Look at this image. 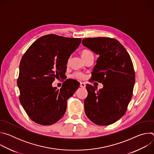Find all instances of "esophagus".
Listing matches in <instances>:
<instances>
[{
  "mask_svg": "<svg viewBox=\"0 0 154 154\" xmlns=\"http://www.w3.org/2000/svg\"><path fill=\"white\" fill-rule=\"evenodd\" d=\"M80 86L81 88H85L86 86V85L85 83H83V82H80Z\"/></svg>",
  "mask_w": 154,
  "mask_h": 154,
  "instance_id": "34e87169",
  "label": "esophagus"
}]
</instances>
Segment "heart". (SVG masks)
Wrapping results in <instances>:
<instances>
[{"mask_svg": "<svg viewBox=\"0 0 154 154\" xmlns=\"http://www.w3.org/2000/svg\"><path fill=\"white\" fill-rule=\"evenodd\" d=\"M81 54H82V56L83 58L93 55L92 52L90 50L86 49H83L81 52ZM72 77L75 78V79H83L85 77V75L82 72H75L72 75Z\"/></svg>", "mask_w": 154, "mask_h": 154, "instance_id": "1", "label": "heart"}]
</instances>
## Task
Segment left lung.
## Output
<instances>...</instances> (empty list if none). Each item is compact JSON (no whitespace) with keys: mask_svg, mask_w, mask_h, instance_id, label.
Returning <instances> with one entry per match:
<instances>
[{"mask_svg":"<svg viewBox=\"0 0 154 154\" xmlns=\"http://www.w3.org/2000/svg\"><path fill=\"white\" fill-rule=\"evenodd\" d=\"M82 45L99 54L93 69V79L103 85L96 91L87 84L88 93L84 100L86 116L99 125H108L125 113L133 95L135 81L131 58L116 39L97 37L83 39Z\"/></svg>","mask_w":154,"mask_h":154,"instance_id":"8db88e82","label":"left lung"}]
</instances>
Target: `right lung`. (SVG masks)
<instances>
[{
  "mask_svg": "<svg viewBox=\"0 0 154 154\" xmlns=\"http://www.w3.org/2000/svg\"><path fill=\"white\" fill-rule=\"evenodd\" d=\"M81 41L54 34L45 35L36 40L22 57L17 80L19 101L35 122L52 125L65 113L67 100L80 83L67 79L60 90L52 83L64 76L68 60Z\"/></svg>",
  "mask_w": 154,
  "mask_h": 154,
  "instance_id": "add662e5",
  "label": "right lung"
}]
</instances>
